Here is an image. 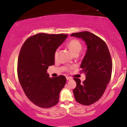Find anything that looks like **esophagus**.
<instances>
[{
  "mask_svg": "<svg viewBox=\"0 0 127 127\" xmlns=\"http://www.w3.org/2000/svg\"><path fill=\"white\" fill-rule=\"evenodd\" d=\"M71 79H72V78H71L70 77H66L67 80H70Z\"/></svg>",
  "mask_w": 127,
  "mask_h": 127,
  "instance_id": "obj_1",
  "label": "esophagus"
}]
</instances>
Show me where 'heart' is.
I'll return each mask as SVG.
<instances>
[{
  "mask_svg": "<svg viewBox=\"0 0 127 127\" xmlns=\"http://www.w3.org/2000/svg\"><path fill=\"white\" fill-rule=\"evenodd\" d=\"M67 47H68L69 50L72 52L73 54H78L79 52L82 49V44L80 41L77 39H73L69 41L67 44ZM58 50H57L54 53L55 58H57V54H58ZM69 69H70L69 68Z\"/></svg>",
  "mask_w": 127,
  "mask_h": 127,
  "instance_id": "obj_1",
  "label": "heart"
}]
</instances>
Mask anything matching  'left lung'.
<instances>
[{"mask_svg": "<svg viewBox=\"0 0 127 127\" xmlns=\"http://www.w3.org/2000/svg\"><path fill=\"white\" fill-rule=\"evenodd\" d=\"M71 36L81 38L87 46L80 65V72L86 74V79L81 83L79 79L74 78V98L81 105H92L101 98L110 81L112 72L110 52L103 40L88 31L73 33Z\"/></svg>", "mask_w": 127, "mask_h": 127, "instance_id": "8db88e82", "label": "left lung"}]
</instances>
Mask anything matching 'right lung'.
Here are the masks:
<instances>
[{
	"instance_id": "right-lung-1",
	"label": "right lung",
	"mask_w": 127,
	"mask_h": 127,
	"mask_svg": "<svg viewBox=\"0 0 127 127\" xmlns=\"http://www.w3.org/2000/svg\"><path fill=\"white\" fill-rule=\"evenodd\" d=\"M67 36L37 33L28 38L20 50L17 63L19 81L28 98L40 107L56 105L66 82L63 75L50 78L47 70L54 65L55 52Z\"/></svg>"
}]
</instances>
